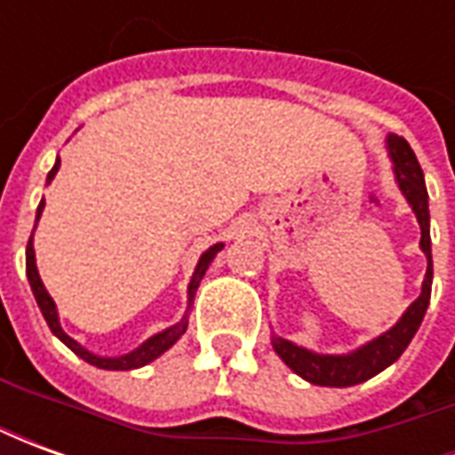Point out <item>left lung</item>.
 <instances>
[{
    "instance_id": "1",
    "label": "left lung",
    "mask_w": 455,
    "mask_h": 455,
    "mask_svg": "<svg viewBox=\"0 0 455 455\" xmlns=\"http://www.w3.org/2000/svg\"><path fill=\"white\" fill-rule=\"evenodd\" d=\"M387 150H390L392 170L395 180L400 185L402 195L410 202L411 212L417 214L421 228L419 246L427 256V275L421 283V295L407 307V312L400 316V322L385 331L378 339H372L361 348L346 353V355H329V353L307 351L297 343L273 336V348L290 365L292 371L305 378L312 385H324V387H351L358 382L371 380L372 375L382 372L387 365L400 358L404 348L417 334L421 319L427 315L431 297V277H434V263H431V236H429V195L424 185V172L419 168V160L410 148V143L390 133L387 136Z\"/></svg>"
}]
</instances>
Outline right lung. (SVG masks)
<instances>
[{
	"label": "right lung",
	"mask_w": 455,
	"mask_h": 455,
	"mask_svg": "<svg viewBox=\"0 0 455 455\" xmlns=\"http://www.w3.org/2000/svg\"><path fill=\"white\" fill-rule=\"evenodd\" d=\"M58 168H60V158L55 160L53 170L48 172L45 185H51V180L55 178ZM44 207H45V199H41V204H38V209H36V224H38V219H41V212H44ZM221 248H224V243H214V246L207 248V251L202 253V258H199L197 267H195V275H192V280H189V287H188L189 307H192V299H195V292H197L199 280L204 277L209 263L214 260V256H217ZM26 275H28V283H31V290H34L36 302H38V307H41V315H44V319L48 322V326H51V331H53V334L58 336V339H60V341H63L68 348H70V351L77 353L83 361H87L90 365H97V368H104V371H133V368H140V365H146V363L156 361L160 353L168 351L170 346L178 341L180 336L185 334V329H188V312H185V316L180 319L178 324L170 326V329H165V331H160V334L150 336L148 341L140 343L136 351L126 353V355H116V358H102V355H94V353H90L87 348H83L80 343L75 341V339H70V336L63 331L60 319H58V309H55L53 297L48 295V290H45L44 283H41V275H38V267H36L34 234H31V238H28V246H26Z\"/></svg>",
	"instance_id": "1"
}]
</instances>
